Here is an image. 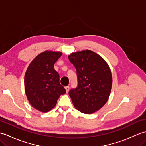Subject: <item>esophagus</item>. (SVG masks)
I'll return each mask as SVG.
<instances>
[{
  "label": "esophagus",
  "mask_w": 146,
  "mask_h": 146,
  "mask_svg": "<svg viewBox=\"0 0 146 146\" xmlns=\"http://www.w3.org/2000/svg\"><path fill=\"white\" fill-rule=\"evenodd\" d=\"M64 88H65V89H66V92L68 93V91H69V90H70V86H65Z\"/></svg>",
  "instance_id": "obj_1"
}]
</instances>
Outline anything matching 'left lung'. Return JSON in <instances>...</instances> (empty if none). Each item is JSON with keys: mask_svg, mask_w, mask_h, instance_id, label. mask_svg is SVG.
I'll list each match as a JSON object with an SVG mask.
<instances>
[{"mask_svg": "<svg viewBox=\"0 0 146 146\" xmlns=\"http://www.w3.org/2000/svg\"><path fill=\"white\" fill-rule=\"evenodd\" d=\"M76 70L78 85L69 95L80 112L91 114L106 103L111 89L112 77L106 62L90 50L73 52L68 56Z\"/></svg>", "mask_w": 146, "mask_h": 146, "instance_id": "left-lung-1", "label": "left lung"}]
</instances>
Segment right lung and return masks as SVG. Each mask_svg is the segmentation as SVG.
Wrapping results in <instances>:
<instances>
[{"mask_svg":"<svg viewBox=\"0 0 146 146\" xmlns=\"http://www.w3.org/2000/svg\"><path fill=\"white\" fill-rule=\"evenodd\" d=\"M61 55L60 52H43L34 59L26 72L24 87L27 99L34 108L42 112L53 108L60 96L66 93L54 68Z\"/></svg>","mask_w":146,"mask_h":146,"instance_id":"right-lung-1","label":"right lung"}]
</instances>
